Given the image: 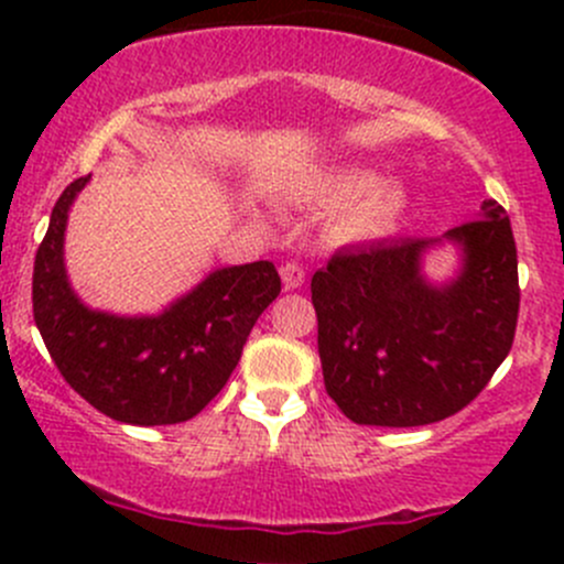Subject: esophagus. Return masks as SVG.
<instances>
[{"instance_id": "1", "label": "esophagus", "mask_w": 564, "mask_h": 564, "mask_svg": "<svg viewBox=\"0 0 564 564\" xmlns=\"http://www.w3.org/2000/svg\"><path fill=\"white\" fill-rule=\"evenodd\" d=\"M281 281L286 289H300L305 283V270L303 264H297V261H286V264L281 267Z\"/></svg>"}]
</instances>
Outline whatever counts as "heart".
Returning <instances> with one entry per match:
<instances>
[{"label":"heart","mask_w":564,"mask_h":564,"mask_svg":"<svg viewBox=\"0 0 564 564\" xmlns=\"http://www.w3.org/2000/svg\"><path fill=\"white\" fill-rule=\"evenodd\" d=\"M305 202L318 209H338L329 224L335 240L373 242L392 235L403 220L409 196L395 182H377L368 169H338L305 187Z\"/></svg>","instance_id":"obj_1"}]
</instances>
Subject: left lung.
<instances>
[{
    "label": "left lung",
    "mask_w": 564,
    "mask_h": 564,
    "mask_svg": "<svg viewBox=\"0 0 564 564\" xmlns=\"http://www.w3.org/2000/svg\"><path fill=\"white\" fill-rule=\"evenodd\" d=\"M453 241L456 279L434 284L422 261ZM327 395L360 425L440 423L488 384L513 346L519 256L510 218L494 198L440 240L338 250L311 278Z\"/></svg>",
    "instance_id": "obj_1"
}]
</instances>
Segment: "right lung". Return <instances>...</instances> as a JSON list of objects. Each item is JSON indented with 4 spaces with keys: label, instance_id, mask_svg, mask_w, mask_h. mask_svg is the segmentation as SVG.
Instances as JSON below:
<instances>
[{
    "label": "right lung",
    "instance_id": "add662e5",
    "mask_svg": "<svg viewBox=\"0 0 564 564\" xmlns=\"http://www.w3.org/2000/svg\"><path fill=\"white\" fill-rule=\"evenodd\" d=\"M87 182L65 187L35 256L32 308L45 349L65 382L106 417L185 423L229 382L256 318L281 294V278L272 261H250L213 270L161 314L89 308L65 270L67 215Z\"/></svg>",
    "mask_w": 564,
    "mask_h": 564
}]
</instances>
